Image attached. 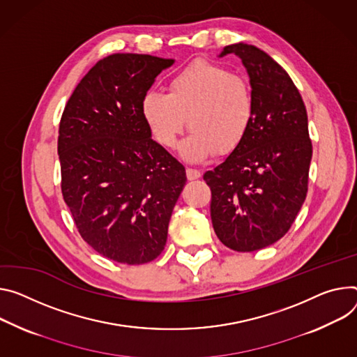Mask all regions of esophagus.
Returning <instances> with one entry per match:
<instances>
[{
  "label": "esophagus",
  "instance_id": "obj_1",
  "mask_svg": "<svg viewBox=\"0 0 357 357\" xmlns=\"http://www.w3.org/2000/svg\"><path fill=\"white\" fill-rule=\"evenodd\" d=\"M186 178L189 181H195L198 178H201V172L198 169H192V168H188L186 169Z\"/></svg>",
  "mask_w": 357,
  "mask_h": 357
}]
</instances>
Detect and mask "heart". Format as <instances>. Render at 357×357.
<instances>
[{
    "label": "heart",
    "mask_w": 357,
    "mask_h": 357,
    "mask_svg": "<svg viewBox=\"0 0 357 357\" xmlns=\"http://www.w3.org/2000/svg\"><path fill=\"white\" fill-rule=\"evenodd\" d=\"M141 112L152 137L165 148L176 145L188 122L192 132L181 152L186 160L199 162L239 148L255 119V96L245 77L199 59L171 78L168 93L146 92Z\"/></svg>",
    "instance_id": "1"
}]
</instances>
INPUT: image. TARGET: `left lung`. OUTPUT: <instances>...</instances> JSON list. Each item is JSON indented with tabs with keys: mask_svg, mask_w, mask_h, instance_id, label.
<instances>
[{
	"mask_svg": "<svg viewBox=\"0 0 357 357\" xmlns=\"http://www.w3.org/2000/svg\"><path fill=\"white\" fill-rule=\"evenodd\" d=\"M226 54L238 55L249 74L255 119L239 148L204 181L219 241L253 252L278 242L295 222L307 193L312 141L302 96L279 63L243 43L226 45Z\"/></svg>",
	"mask_w": 357,
	"mask_h": 357,
	"instance_id": "left-lung-1",
	"label": "left lung"
}]
</instances>
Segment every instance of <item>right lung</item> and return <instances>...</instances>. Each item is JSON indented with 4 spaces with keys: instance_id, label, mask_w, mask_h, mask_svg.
Returning <instances> with one entry per match:
<instances>
[{
    "instance_id": "right-lung-1",
    "label": "right lung",
    "mask_w": 357,
    "mask_h": 357,
    "mask_svg": "<svg viewBox=\"0 0 357 357\" xmlns=\"http://www.w3.org/2000/svg\"><path fill=\"white\" fill-rule=\"evenodd\" d=\"M174 59L112 54L81 79L58 131L61 190L81 238L118 264L164 250L185 168L151 138L141 102Z\"/></svg>"
}]
</instances>
